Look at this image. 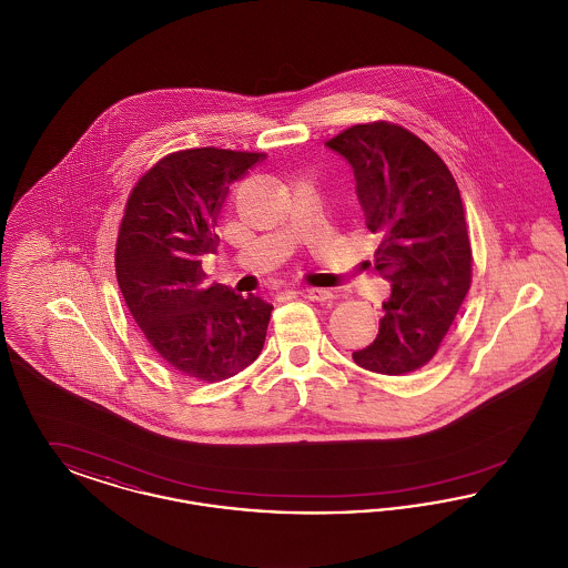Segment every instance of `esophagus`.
<instances>
[{
  "instance_id": "obj_1",
  "label": "esophagus",
  "mask_w": 568,
  "mask_h": 568,
  "mask_svg": "<svg viewBox=\"0 0 568 568\" xmlns=\"http://www.w3.org/2000/svg\"><path fill=\"white\" fill-rule=\"evenodd\" d=\"M297 294L306 297V300H317V302H325V300H329V292H325V290H315V287H302Z\"/></svg>"
}]
</instances>
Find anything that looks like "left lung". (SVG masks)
Here are the masks:
<instances>
[{"label":"left lung","instance_id":"left-lung-1","mask_svg":"<svg viewBox=\"0 0 568 568\" xmlns=\"http://www.w3.org/2000/svg\"><path fill=\"white\" fill-rule=\"evenodd\" d=\"M352 165L375 271L392 285L377 338L353 362L381 375L428 364L470 287L473 251L458 185L433 149L400 125H353L325 142Z\"/></svg>","mask_w":568,"mask_h":568}]
</instances>
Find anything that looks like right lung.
Wrapping results in <instances>:
<instances>
[{
    "instance_id": "right-lung-1",
    "label": "right lung",
    "mask_w": 568,
    "mask_h": 568,
    "mask_svg": "<svg viewBox=\"0 0 568 568\" xmlns=\"http://www.w3.org/2000/svg\"><path fill=\"white\" fill-rule=\"evenodd\" d=\"M264 153L187 149L155 163L130 193L114 268L121 294L151 347L174 371L215 383L257 359L272 304L204 285L202 257L215 253L216 216L230 185Z\"/></svg>"
}]
</instances>
